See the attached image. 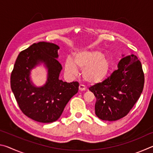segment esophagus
<instances>
[{
    "instance_id": "34e87169",
    "label": "esophagus",
    "mask_w": 153,
    "mask_h": 153,
    "mask_svg": "<svg viewBox=\"0 0 153 153\" xmlns=\"http://www.w3.org/2000/svg\"><path fill=\"white\" fill-rule=\"evenodd\" d=\"M85 90H86V87H85L84 85L79 84V91H84Z\"/></svg>"
}]
</instances>
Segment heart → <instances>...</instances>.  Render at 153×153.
I'll return each instance as SVG.
<instances>
[{"label": "heart", "instance_id": "obj_1", "mask_svg": "<svg viewBox=\"0 0 153 153\" xmlns=\"http://www.w3.org/2000/svg\"><path fill=\"white\" fill-rule=\"evenodd\" d=\"M110 67L108 59L100 51H84L79 52L74 56V62L71 59H67L65 69L69 76H75L77 69H82L84 79L90 83L101 81L107 76Z\"/></svg>", "mask_w": 153, "mask_h": 153}]
</instances>
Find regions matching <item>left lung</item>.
Wrapping results in <instances>:
<instances>
[{"label":"left lung","instance_id":"left-lung-1","mask_svg":"<svg viewBox=\"0 0 153 153\" xmlns=\"http://www.w3.org/2000/svg\"><path fill=\"white\" fill-rule=\"evenodd\" d=\"M117 67L104 81L89 88L97 98L96 115L104 121H116L128 115L143 90L144 75L136 55L122 58Z\"/></svg>","mask_w":153,"mask_h":153}]
</instances>
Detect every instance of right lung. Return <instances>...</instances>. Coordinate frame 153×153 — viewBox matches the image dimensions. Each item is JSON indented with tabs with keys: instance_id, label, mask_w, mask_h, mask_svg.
<instances>
[{
	"instance_id": "right-lung-1",
	"label": "right lung",
	"mask_w": 153,
	"mask_h": 153,
	"mask_svg": "<svg viewBox=\"0 0 153 153\" xmlns=\"http://www.w3.org/2000/svg\"><path fill=\"white\" fill-rule=\"evenodd\" d=\"M59 46L53 43H34L19 54L11 75V87L23 113L41 123H52L61 117L67 102L78 92L79 83L59 79L62 66ZM40 62L48 69V81L42 87L30 81V70Z\"/></svg>"
}]
</instances>
